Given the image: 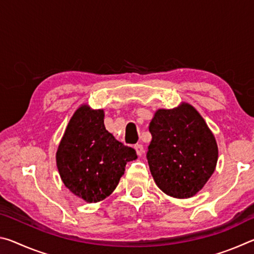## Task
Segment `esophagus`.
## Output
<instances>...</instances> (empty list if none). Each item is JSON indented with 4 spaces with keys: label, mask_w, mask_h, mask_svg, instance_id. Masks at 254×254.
I'll return each instance as SVG.
<instances>
[{
    "label": "esophagus",
    "mask_w": 254,
    "mask_h": 254,
    "mask_svg": "<svg viewBox=\"0 0 254 254\" xmlns=\"http://www.w3.org/2000/svg\"><path fill=\"white\" fill-rule=\"evenodd\" d=\"M134 149H135L137 156H142L143 152H144V149H143V145L142 144H140V143L135 144L134 145Z\"/></svg>",
    "instance_id": "1"
}]
</instances>
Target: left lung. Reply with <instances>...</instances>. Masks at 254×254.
Returning a JSON list of instances; mask_svg holds the SVG:
<instances>
[{
  "mask_svg": "<svg viewBox=\"0 0 254 254\" xmlns=\"http://www.w3.org/2000/svg\"><path fill=\"white\" fill-rule=\"evenodd\" d=\"M147 159L157 186L175 198L196 195L213 175L218 149L215 136L194 106L160 109L149 126Z\"/></svg>",
  "mask_w": 254,
  "mask_h": 254,
  "instance_id": "obj_1",
  "label": "left lung"
}]
</instances>
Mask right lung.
Wrapping results in <instances>:
<instances>
[{
    "mask_svg": "<svg viewBox=\"0 0 254 254\" xmlns=\"http://www.w3.org/2000/svg\"><path fill=\"white\" fill-rule=\"evenodd\" d=\"M137 158L134 149L119 142L104 126V111L81 105L60 141L56 161L60 178L76 196L97 203L110 196Z\"/></svg>",
    "mask_w": 254,
    "mask_h": 254,
    "instance_id": "right-lung-1",
    "label": "right lung"
}]
</instances>
